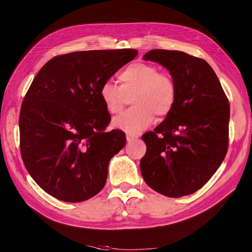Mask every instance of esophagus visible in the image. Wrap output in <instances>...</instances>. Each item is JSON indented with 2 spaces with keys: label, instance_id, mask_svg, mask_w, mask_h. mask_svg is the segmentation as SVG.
<instances>
[{
  "label": "esophagus",
  "instance_id": "1",
  "mask_svg": "<svg viewBox=\"0 0 252 252\" xmlns=\"http://www.w3.org/2000/svg\"><path fill=\"white\" fill-rule=\"evenodd\" d=\"M136 139V136H134V135H130V134H127L126 135V140H127V142H132V141H134Z\"/></svg>",
  "mask_w": 252,
  "mask_h": 252
}]
</instances>
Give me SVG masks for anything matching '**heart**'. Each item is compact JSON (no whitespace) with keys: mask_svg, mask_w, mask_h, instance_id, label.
Returning a JSON list of instances; mask_svg holds the SVG:
<instances>
[{"mask_svg":"<svg viewBox=\"0 0 252 252\" xmlns=\"http://www.w3.org/2000/svg\"><path fill=\"white\" fill-rule=\"evenodd\" d=\"M120 85L105 82L100 97L111 116L121 113L131 98L133 107L119 118L113 125L130 133L148 128L158 118L169 114L177 101L178 88L172 75L149 63H133L119 74Z\"/></svg>","mask_w":252,"mask_h":252,"instance_id":"heart-1","label":"heart"}]
</instances>
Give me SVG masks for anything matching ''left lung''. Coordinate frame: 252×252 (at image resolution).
<instances>
[{
    "mask_svg": "<svg viewBox=\"0 0 252 252\" xmlns=\"http://www.w3.org/2000/svg\"><path fill=\"white\" fill-rule=\"evenodd\" d=\"M144 60L158 62L177 83V101L166 119L142 135L147 150L140 168L146 184L169 197L194 193L226 157L230 106L205 60L178 50L154 49Z\"/></svg>",
    "mask_w": 252,
    "mask_h": 252,
    "instance_id": "1",
    "label": "left lung"
}]
</instances>
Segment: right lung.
<instances>
[{"label":"right lung","instance_id":"obj_1","mask_svg":"<svg viewBox=\"0 0 252 252\" xmlns=\"http://www.w3.org/2000/svg\"><path fill=\"white\" fill-rule=\"evenodd\" d=\"M136 55L129 48L74 51L52 58L35 75L21 106L20 149L27 171L51 196L78 203L105 186L126 136L105 131L111 118L100 88Z\"/></svg>","mask_w":252,"mask_h":252}]
</instances>
